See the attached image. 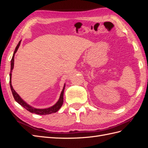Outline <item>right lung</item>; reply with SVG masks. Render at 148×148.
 <instances>
[{
	"mask_svg": "<svg viewBox=\"0 0 148 148\" xmlns=\"http://www.w3.org/2000/svg\"><path fill=\"white\" fill-rule=\"evenodd\" d=\"M21 43V41L18 44V45L16 46L14 53H13V57L12 58L11 60V69H10V86L11 88V91L12 92V95L13 97H14L15 100L19 104H20L22 107H23L25 109H26L28 111L30 112L31 113H34L36 114H38V115H48V114H51L52 113H56V112L59 110L60 107H62V104H63L64 102V89H65V84H64V86L63 88V89H62V92L60 94V96L59 97V99L57 102L56 104L55 105H53V106L49 107V108L47 109H36L34 108V107H31V106L28 105L27 103L25 102L20 97V96L18 95L17 92L14 90V89L13 88L12 85V82H11V79H12V70L13 69V66H14V56H15V53L16 52L18 49Z\"/></svg>",
	"mask_w": 148,
	"mask_h": 148,
	"instance_id": "obj_1",
	"label": "right lung"
}]
</instances>
